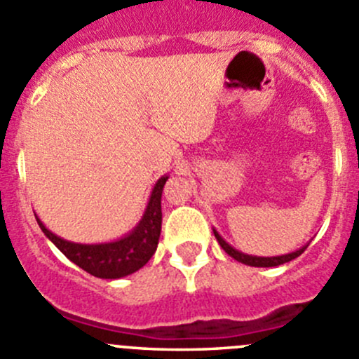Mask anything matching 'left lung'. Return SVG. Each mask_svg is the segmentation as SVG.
Here are the masks:
<instances>
[{
	"mask_svg": "<svg viewBox=\"0 0 359 359\" xmlns=\"http://www.w3.org/2000/svg\"><path fill=\"white\" fill-rule=\"evenodd\" d=\"M213 234H215L217 241H219V245L224 248V252H226L227 255H231L234 260H238V262L247 264V266H253V267H274V266H281V264H285V262H290V260L297 259L299 255H302L304 250H306L307 245H309V243L304 245V247L295 250V252L285 253V255L257 257V255H248V253H243V252H240V250L231 247V245L227 243V241L224 240L219 233H217V229H213Z\"/></svg>",
	"mask_w": 359,
	"mask_h": 359,
	"instance_id": "left-lung-1",
	"label": "left lung"
}]
</instances>
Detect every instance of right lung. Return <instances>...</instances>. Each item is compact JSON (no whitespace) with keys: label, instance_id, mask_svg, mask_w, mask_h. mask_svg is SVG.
Wrapping results in <instances>:
<instances>
[{"label":"right lung","instance_id":"1","mask_svg":"<svg viewBox=\"0 0 359 359\" xmlns=\"http://www.w3.org/2000/svg\"><path fill=\"white\" fill-rule=\"evenodd\" d=\"M168 175L159 177L137 226L125 236L106 243H74L53 234L36 215L45 236L71 262L102 280H119L146 266L156 252L161 234V194Z\"/></svg>","mask_w":359,"mask_h":359}]
</instances>
